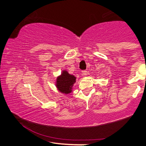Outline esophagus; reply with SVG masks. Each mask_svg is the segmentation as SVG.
<instances>
[{
	"mask_svg": "<svg viewBox=\"0 0 146 146\" xmlns=\"http://www.w3.org/2000/svg\"><path fill=\"white\" fill-rule=\"evenodd\" d=\"M82 75H84V76H86V75H87V74H88V72H87V71L84 70V71H82Z\"/></svg>",
	"mask_w": 146,
	"mask_h": 146,
	"instance_id": "1",
	"label": "esophagus"
}]
</instances>
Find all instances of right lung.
<instances>
[{"label": "right lung", "mask_w": 146, "mask_h": 146, "mask_svg": "<svg viewBox=\"0 0 146 146\" xmlns=\"http://www.w3.org/2000/svg\"><path fill=\"white\" fill-rule=\"evenodd\" d=\"M76 77L69 73L67 71L63 70L61 75L56 78V87L62 93L69 94L72 91L73 84L76 82Z\"/></svg>", "instance_id": "right-lung-1"}]
</instances>
